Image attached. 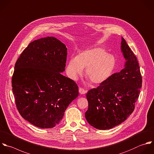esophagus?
I'll return each instance as SVG.
<instances>
[{"label":"esophagus","mask_w":154,"mask_h":154,"mask_svg":"<svg viewBox=\"0 0 154 154\" xmlns=\"http://www.w3.org/2000/svg\"><path fill=\"white\" fill-rule=\"evenodd\" d=\"M79 93L80 94H82V95H83V94H85L86 92V91L84 89H83V88H79Z\"/></svg>","instance_id":"1"}]
</instances>
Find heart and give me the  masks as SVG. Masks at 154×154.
Instances as JSON below:
<instances>
[{"instance_id":"obj_1","label":"heart","mask_w":154,"mask_h":154,"mask_svg":"<svg viewBox=\"0 0 154 154\" xmlns=\"http://www.w3.org/2000/svg\"><path fill=\"white\" fill-rule=\"evenodd\" d=\"M117 66L116 57L103 48L97 47L80 53L71 58L66 66L68 76L77 80L86 68L85 74L94 85H100L108 80Z\"/></svg>"}]
</instances>
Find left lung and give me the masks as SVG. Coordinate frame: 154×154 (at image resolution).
<instances>
[{"instance_id": "left-lung-1", "label": "left lung", "mask_w": 154, "mask_h": 154, "mask_svg": "<svg viewBox=\"0 0 154 154\" xmlns=\"http://www.w3.org/2000/svg\"><path fill=\"white\" fill-rule=\"evenodd\" d=\"M121 50L126 60L124 68L86 94L85 118L98 130H109L124 122L133 112L140 95L142 78L139 64L123 37Z\"/></svg>"}]
</instances>
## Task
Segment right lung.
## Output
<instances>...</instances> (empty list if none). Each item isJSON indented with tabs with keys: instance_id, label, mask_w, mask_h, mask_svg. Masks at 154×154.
Segmentation results:
<instances>
[{
	"instance_id": "obj_1",
	"label": "right lung",
	"mask_w": 154,
	"mask_h": 154,
	"mask_svg": "<svg viewBox=\"0 0 154 154\" xmlns=\"http://www.w3.org/2000/svg\"><path fill=\"white\" fill-rule=\"evenodd\" d=\"M67 48L54 37L30 42L17 59L12 92L21 116L32 125L51 128L79 95L77 84L63 75Z\"/></svg>"
}]
</instances>
